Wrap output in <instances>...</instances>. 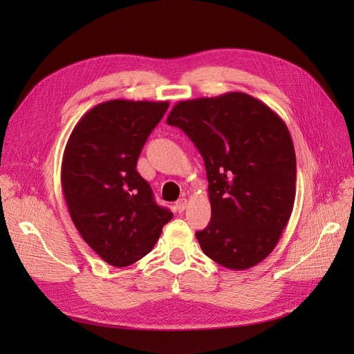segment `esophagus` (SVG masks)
<instances>
[{
    "instance_id": "esophagus-1",
    "label": "esophagus",
    "mask_w": 354,
    "mask_h": 354,
    "mask_svg": "<svg viewBox=\"0 0 354 354\" xmlns=\"http://www.w3.org/2000/svg\"><path fill=\"white\" fill-rule=\"evenodd\" d=\"M186 205H187V201L185 199V198H181V199H178L177 202H176V211L177 212H183L185 209H186Z\"/></svg>"
}]
</instances>
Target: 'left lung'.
<instances>
[{"instance_id": "8db88e82", "label": "left lung", "mask_w": 354, "mask_h": 354, "mask_svg": "<svg viewBox=\"0 0 354 354\" xmlns=\"http://www.w3.org/2000/svg\"><path fill=\"white\" fill-rule=\"evenodd\" d=\"M167 124L181 128L205 162L211 221L196 232L203 254L232 270L261 263L295 201V151L282 118L252 95L230 91L176 103Z\"/></svg>"}]
</instances>
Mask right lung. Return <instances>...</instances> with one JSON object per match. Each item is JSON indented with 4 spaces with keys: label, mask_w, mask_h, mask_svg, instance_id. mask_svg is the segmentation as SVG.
<instances>
[{
    "label": "right lung",
    "mask_w": 354,
    "mask_h": 354,
    "mask_svg": "<svg viewBox=\"0 0 354 354\" xmlns=\"http://www.w3.org/2000/svg\"><path fill=\"white\" fill-rule=\"evenodd\" d=\"M168 102L115 99L94 106L72 130L62 160V190L75 227L113 267L153 250L173 212L156 205L137 173L142 149Z\"/></svg>",
    "instance_id": "obj_1"
}]
</instances>
